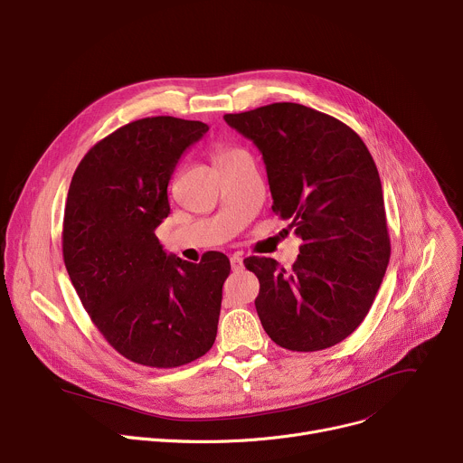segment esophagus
Returning <instances> with one entry per match:
<instances>
[{"label":"esophagus","instance_id":"esophagus-1","mask_svg":"<svg viewBox=\"0 0 463 463\" xmlns=\"http://www.w3.org/2000/svg\"><path fill=\"white\" fill-rule=\"evenodd\" d=\"M231 266H232V269H234V271L243 268V259H241V255H240V253H236V255H232V257H231Z\"/></svg>","mask_w":463,"mask_h":463}]
</instances>
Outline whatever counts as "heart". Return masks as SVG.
Masks as SVG:
<instances>
[{
	"label": "heart",
	"mask_w": 463,
	"mask_h": 463,
	"mask_svg": "<svg viewBox=\"0 0 463 463\" xmlns=\"http://www.w3.org/2000/svg\"><path fill=\"white\" fill-rule=\"evenodd\" d=\"M236 153H240V149H236V147H229V146H220V147H216V151H214V162H216V165L222 164L223 160L234 156Z\"/></svg>",
	"instance_id": "obj_1"
}]
</instances>
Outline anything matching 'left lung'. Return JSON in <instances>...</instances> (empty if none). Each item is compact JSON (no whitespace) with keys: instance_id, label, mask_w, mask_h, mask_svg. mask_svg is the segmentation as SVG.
Here are the masks:
<instances>
[{"instance_id":"obj_1","label":"left lung","mask_w":463,"mask_h":463,"mask_svg":"<svg viewBox=\"0 0 463 463\" xmlns=\"http://www.w3.org/2000/svg\"><path fill=\"white\" fill-rule=\"evenodd\" d=\"M225 121L260 149L271 210L303 240L291 269L249 257L259 277L255 307L269 338L312 353L353 334L367 316L390 262L383 184L362 138L325 112L271 103Z\"/></svg>"}]
</instances>
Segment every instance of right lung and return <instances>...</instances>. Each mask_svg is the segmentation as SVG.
Masks as SVG:
<instances>
[{"label":"right lung","instance_id":"obj_1","mask_svg":"<svg viewBox=\"0 0 463 463\" xmlns=\"http://www.w3.org/2000/svg\"><path fill=\"white\" fill-rule=\"evenodd\" d=\"M203 121L153 116L99 140L71 177L62 257L77 296L103 338L128 360L158 369L190 364L214 345L223 253L199 264L167 257L155 229L170 214L167 183Z\"/></svg>","mask_w":463,"mask_h":463}]
</instances>
